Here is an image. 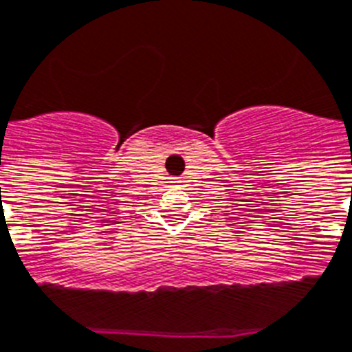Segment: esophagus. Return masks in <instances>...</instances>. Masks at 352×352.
I'll list each match as a JSON object with an SVG mask.
<instances>
[{"mask_svg":"<svg viewBox=\"0 0 352 352\" xmlns=\"http://www.w3.org/2000/svg\"><path fill=\"white\" fill-rule=\"evenodd\" d=\"M173 182H179V180H173Z\"/></svg>","mask_w":352,"mask_h":352,"instance_id":"1","label":"esophagus"}]
</instances>
